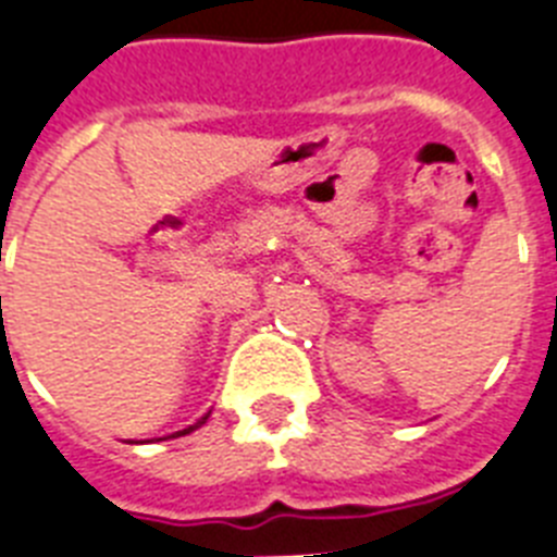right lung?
<instances>
[{
    "instance_id": "obj_1",
    "label": "right lung",
    "mask_w": 557,
    "mask_h": 557,
    "mask_svg": "<svg viewBox=\"0 0 557 557\" xmlns=\"http://www.w3.org/2000/svg\"><path fill=\"white\" fill-rule=\"evenodd\" d=\"M207 419H209V413H207V416H200L198 422H195V424H189V428H186V430H177V433H172V436H170V438H175V436H186V433H191V430H198V428H200V424L207 422Z\"/></svg>"
}]
</instances>
